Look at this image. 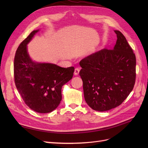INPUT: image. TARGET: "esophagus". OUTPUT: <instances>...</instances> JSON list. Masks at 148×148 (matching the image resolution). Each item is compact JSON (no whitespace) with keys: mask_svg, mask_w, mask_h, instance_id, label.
Wrapping results in <instances>:
<instances>
[{"mask_svg":"<svg viewBox=\"0 0 148 148\" xmlns=\"http://www.w3.org/2000/svg\"><path fill=\"white\" fill-rule=\"evenodd\" d=\"M79 70H80V68L79 67H76L75 69V75H78L79 74Z\"/></svg>","mask_w":148,"mask_h":148,"instance_id":"34e87169","label":"esophagus"}]
</instances>
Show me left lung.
Segmentation results:
<instances>
[{
  "label": "left lung",
  "instance_id": "8db88e82",
  "mask_svg": "<svg viewBox=\"0 0 148 148\" xmlns=\"http://www.w3.org/2000/svg\"><path fill=\"white\" fill-rule=\"evenodd\" d=\"M114 31L117 40L113 49L104 48L79 62L84 99L97 111L120 106L135 83V54L123 34Z\"/></svg>",
  "mask_w": 148,
  "mask_h": 148
}]
</instances>
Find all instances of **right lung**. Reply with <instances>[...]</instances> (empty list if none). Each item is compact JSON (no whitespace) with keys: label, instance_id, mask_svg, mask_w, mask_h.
Listing matches in <instances>:
<instances>
[{"label":"right lung","instance_id":"add662e5","mask_svg":"<svg viewBox=\"0 0 148 148\" xmlns=\"http://www.w3.org/2000/svg\"><path fill=\"white\" fill-rule=\"evenodd\" d=\"M38 31H33L20 43L15 53L13 71L16 89L25 104L35 112L45 114L59 105L62 87L72 78L75 68L31 60L26 45Z\"/></svg>","mask_w":148,"mask_h":148}]
</instances>
